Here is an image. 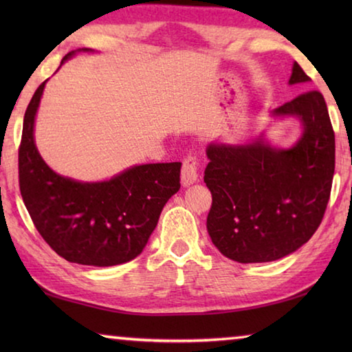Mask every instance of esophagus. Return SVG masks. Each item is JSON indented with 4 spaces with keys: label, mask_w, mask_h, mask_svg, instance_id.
Wrapping results in <instances>:
<instances>
[{
    "label": "esophagus",
    "mask_w": 352,
    "mask_h": 352,
    "mask_svg": "<svg viewBox=\"0 0 352 352\" xmlns=\"http://www.w3.org/2000/svg\"><path fill=\"white\" fill-rule=\"evenodd\" d=\"M197 169H199V160L194 153H189L183 158L182 164V183L183 186H189L195 180H197Z\"/></svg>",
    "instance_id": "obj_1"
}]
</instances>
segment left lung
<instances>
[{
    "mask_svg": "<svg viewBox=\"0 0 352 352\" xmlns=\"http://www.w3.org/2000/svg\"><path fill=\"white\" fill-rule=\"evenodd\" d=\"M309 80L295 63L289 82ZM273 113L295 115L305 127L289 151L262 141L206 148L204 180L212 195L208 233L220 253L242 264L294 253L317 231L331 197L336 135L323 94L305 91Z\"/></svg>",
    "mask_w": 352,
    "mask_h": 352,
    "instance_id": "1",
    "label": "left lung"
}]
</instances>
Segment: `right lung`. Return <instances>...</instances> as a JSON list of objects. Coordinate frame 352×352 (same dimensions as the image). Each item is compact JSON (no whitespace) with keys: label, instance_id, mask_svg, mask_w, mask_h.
<instances>
[{"label":"right lung","instance_id":"add662e5","mask_svg":"<svg viewBox=\"0 0 352 352\" xmlns=\"http://www.w3.org/2000/svg\"><path fill=\"white\" fill-rule=\"evenodd\" d=\"M45 83L28 105L19 148L20 192L29 216L47 245L69 262L109 267L132 261L146 247L166 201L180 189L182 163L135 166L100 183L56 174L34 144Z\"/></svg>","mask_w":352,"mask_h":352}]
</instances>
